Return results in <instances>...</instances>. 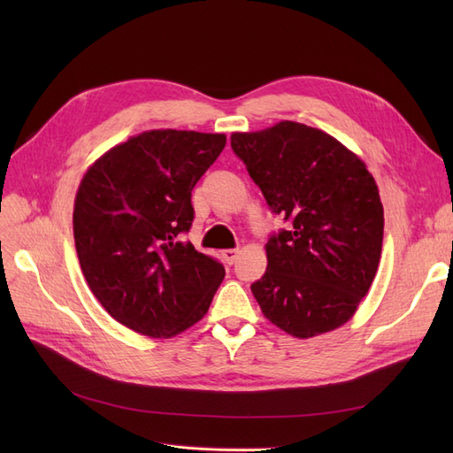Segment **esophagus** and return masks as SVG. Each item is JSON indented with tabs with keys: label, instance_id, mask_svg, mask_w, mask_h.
Instances as JSON below:
<instances>
[{
	"label": "esophagus",
	"instance_id": "34e87169",
	"mask_svg": "<svg viewBox=\"0 0 453 453\" xmlns=\"http://www.w3.org/2000/svg\"><path fill=\"white\" fill-rule=\"evenodd\" d=\"M238 250H225L223 253H221V257H223V260L226 265H234L236 263V258H238Z\"/></svg>",
	"mask_w": 453,
	"mask_h": 453
}]
</instances>
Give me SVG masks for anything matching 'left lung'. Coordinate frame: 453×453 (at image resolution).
Wrapping results in <instances>:
<instances>
[{
  "mask_svg": "<svg viewBox=\"0 0 453 453\" xmlns=\"http://www.w3.org/2000/svg\"><path fill=\"white\" fill-rule=\"evenodd\" d=\"M230 145L272 211L291 223L265 245L268 266L251 285L265 318L295 338L348 323L374 281L383 242L366 164L331 134L293 120L234 132Z\"/></svg>",
  "mask_w": 453,
  "mask_h": 453,
  "instance_id": "left-lung-1",
  "label": "left lung"
}]
</instances>
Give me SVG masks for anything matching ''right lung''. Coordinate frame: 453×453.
Returning <instances> with one entry per match:
<instances>
[{
  "instance_id": "right-lung-1",
  "label": "right lung",
  "mask_w": 453,
  "mask_h": 453,
  "mask_svg": "<svg viewBox=\"0 0 453 453\" xmlns=\"http://www.w3.org/2000/svg\"><path fill=\"white\" fill-rule=\"evenodd\" d=\"M225 134L147 130L90 164L73 205L81 270L115 321L150 338L198 323L225 268L181 234L195 219L190 193L221 155Z\"/></svg>"
}]
</instances>
